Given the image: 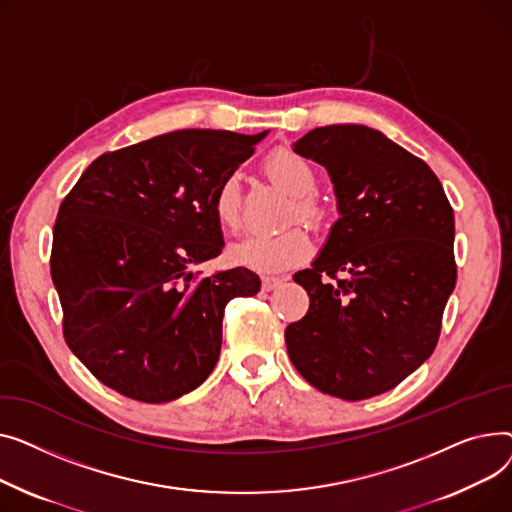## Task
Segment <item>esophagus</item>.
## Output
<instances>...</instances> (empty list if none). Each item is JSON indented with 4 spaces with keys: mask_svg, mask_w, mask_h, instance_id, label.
<instances>
[{
    "mask_svg": "<svg viewBox=\"0 0 512 512\" xmlns=\"http://www.w3.org/2000/svg\"><path fill=\"white\" fill-rule=\"evenodd\" d=\"M260 281H262V291H273L275 287H279L283 283V279L275 277V275H264Z\"/></svg>",
    "mask_w": 512,
    "mask_h": 512,
    "instance_id": "34e87169",
    "label": "esophagus"
}]
</instances>
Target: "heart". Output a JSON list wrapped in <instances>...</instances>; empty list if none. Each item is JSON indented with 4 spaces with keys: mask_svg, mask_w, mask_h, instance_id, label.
I'll use <instances>...</instances> for the list:
<instances>
[{
    "mask_svg": "<svg viewBox=\"0 0 512 512\" xmlns=\"http://www.w3.org/2000/svg\"><path fill=\"white\" fill-rule=\"evenodd\" d=\"M266 173L287 190L293 198L287 221H304L312 227H320L326 210L314 198L318 179L312 165L291 150H275L264 161ZM213 213L221 229L235 233L242 227V200H239V184L235 177H227L217 188L213 198ZM312 252V242L306 229L291 225L277 233H252L231 248V258L258 273H275L302 264Z\"/></svg>",
    "mask_w": 512,
    "mask_h": 512,
    "instance_id": "heart-1",
    "label": "heart"
}]
</instances>
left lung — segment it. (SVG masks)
<instances>
[{
  "mask_svg": "<svg viewBox=\"0 0 512 512\" xmlns=\"http://www.w3.org/2000/svg\"><path fill=\"white\" fill-rule=\"evenodd\" d=\"M293 150L326 167L341 217L312 268L293 275L310 308L287 326V353L322 393L370 399L436 349L457 283L453 206L434 171L378 130L324 126Z\"/></svg>",
  "mask_w": 512,
  "mask_h": 512,
  "instance_id": "1",
  "label": "left lung"
}]
</instances>
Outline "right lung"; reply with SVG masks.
Masks as SVG:
<instances>
[{
	"label": "right lung",
	"instance_id": "add662e5",
	"mask_svg": "<svg viewBox=\"0 0 512 512\" xmlns=\"http://www.w3.org/2000/svg\"><path fill=\"white\" fill-rule=\"evenodd\" d=\"M266 132L179 130L86 167L53 227L51 279L64 339L105 386L142 403L182 397L213 372L223 314L256 295L248 268L202 277L223 250L217 188Z\"/></svg>",
	"mask_w": 512,
	"mask_h": 512
}]
</instances>
